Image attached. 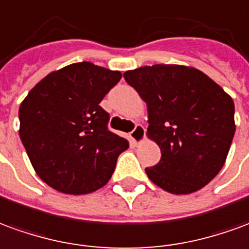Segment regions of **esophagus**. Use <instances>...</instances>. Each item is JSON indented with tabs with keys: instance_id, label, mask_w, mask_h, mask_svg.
<instances>
[{
	"instance_id": "obj_1",
	"label": "esophagus",
	"mask_w": 249,
	"mask_h": 249,
	"mask_svg": "<svg viewBox=\"0 0 249 249\" xmlns=\"http://www.w3.org/2000/svg\"><path fill=\"white\" fill-rule=\"evenodd\" d=\"M130 138L134 143H141L144 138V127L142 124H137L135 128L130 133Z\"/></svg>"
}]
</instances>
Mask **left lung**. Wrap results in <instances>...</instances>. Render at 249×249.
<instances>
[{"label": "left lung", "instance_id": "obj_1", "mask_svg": "<svg viewBox=\"0 0 249 249\" xmlns=\"http://www.w3.org/2000/svg\"><path fill=\"white\" fill-rule=\"evenodd\" d=\"M147 105V137L161 161L146 167L151 182L173 195H189L216 177L233 139L232 98L193 67L156 64L123 73Z\"/></svg>", "mask_w": 249, "mask_h": 249}]
</instances>
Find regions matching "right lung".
I'll return each instance as SVG.
<instances>
[{
  "instance_id": "right-lung-1",
  "label": "right lung",
  "mask_w": 249,
  "mask_h": 249,
  "mask_svg": "<svg viewBox=\"0 0 249 249\" xmlns=\"http://www.w3.org/2000/svg\"><path fill=\"white\" fill-rule=\"evenodd\" d=\"M121 77L119 71L75 63L51 72L22 100L21 142L51 188L77 196L108 182L128 141L108 130L110 115L99 103Z\"/></svg>"
}]
</instances>
